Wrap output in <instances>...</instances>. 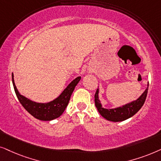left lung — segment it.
Segmentation results:
<instances>
[{
    "label": "left lung",
    "instance_id": "left-lung-1",
    "mask_svg": "<svg viewBox=\"0 0 161 161\" xmlns=\"http://www.w3.org/2000/svg\"><path fill=\"white\" fill-rule=\"evenodd\" d=\"M148 87H149V82H148L147 89L141 94L140 97L137 98L136 100L124 104L122 107H119V108L113 109H106L102 108L99 98H98V88L95 93V105L101 115L108 121L114 122L125 121V120L133 116L142 108L147 96Z\"/></svg>",
    "mask_w": 161,
    "mask_h": 161
}]
</instances>
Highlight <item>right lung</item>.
<instances>
[{"instance_id": "1", "label": "right lung", "mask_w": 161, "mask_h": 161, "mask_svg": "<svg viewBox=\"0 0 161 161\" xmlns=\"http://www.w3.org/2000/svg\"><path fill=\"white\" fill-rule=\"evenodd\" d=\"M12 78L14 91H15L19 102L30 114L33 115L37 119L41 120V121H51V120L59 117L63 114L66 107L68 106L75 87L76 86V85L81 79L80 76L76 77V79H74L64 90L63 93L54 100L48 103H37L21 95L14 84L13 74H12Z\"/></svg>"}]
</instances>
